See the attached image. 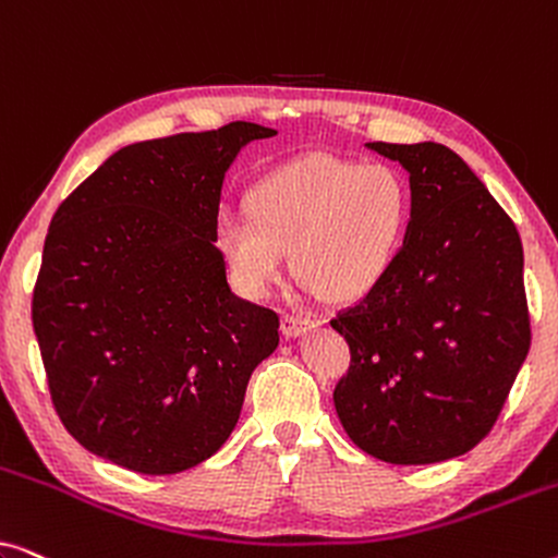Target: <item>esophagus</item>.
Segmentation results:
<instances>
[{"label": "esophagus", "instance_id": "34e87169", "mask_svg": "<svg viewBox=\"0 0 558 558\" xmlns=\"http://www.w3.org/2000/svg\"><path fill=\"white\" fill-rule=\"evenodd\" d=\"M312 327H315V323H312V319H307V317H296V315H284L281 317V335H284V338H300V335H304V332H310Z\"/></svg>", "mask_w": 558, "mask_h": 558}]
</instances>
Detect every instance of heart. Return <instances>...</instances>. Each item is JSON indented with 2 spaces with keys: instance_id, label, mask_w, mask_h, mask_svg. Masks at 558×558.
<instances>
[{
  "instance_id": "obj_1",
  "label": "heart",
  "mask_w": 558,
  "mask_h": 558,
  "mask_svg": "<svg viewBox=\"0 0 558 558\" xmlns=\"http://www.w3.org/2000/svg\"><path fill=\"white\" fill-rule=\"evenodd\" d=\"M409 223L411 190L393 167L310 155L258 180L248 213L220 210L216 246L251 300L284 281L292 251L307 289L357 302L391 274Z\"/></svg>"
}]
</instances>
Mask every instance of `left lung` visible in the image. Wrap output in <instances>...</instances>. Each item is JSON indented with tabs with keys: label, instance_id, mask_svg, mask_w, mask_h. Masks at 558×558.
I'll return each instance as SVG.
<instances>
[{
	"label": "left lung",
	"instance_id": "1",
	"mask_svg": "<svg viewBox=\"0 0 558 558\" xmlns=\"http://www.w3.org/2000/svg\"><path fill=\"white\" fill-rule=\"evenodd\" d=\"M365 147L409 172L411 223L384 284L330 319L350 345L335 411L376 460L445 462L493 429L529 355L521 235L445 144Z\"/></svg>",
	"mask_w": 558,
	"mask_h": 558
}]
</instances>
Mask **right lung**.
I'll use <instances>...</instances> for the list:
<instances>
[{
  "mask_svg": "<svg viewBox=\"0 0 558 558\" xmlns=\"http://www.w3.org/2000/svg\"><path fill=\"white\" fill-rule=\"evenodd\" d=\"M274 134L233 121L129 144L52 216L35 338L60 422L101 460L174 475L231 437L279 317L231 292L216 220L228 167Z\"/></svg>",
  "mask_w": 558,
  "mask_h": 558,
  "instance_id": "1",
  "label": "right lung"
}]
</instances>
